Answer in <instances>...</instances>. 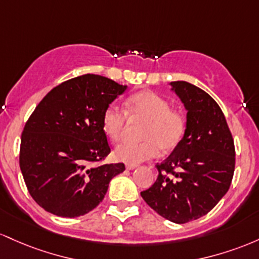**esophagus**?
Here are the masks:
<instances>
[{"mask_svg": "<svg viewBox=\"0 0 259 259\" xmlns=\"http://www.w3.org/2000/svg\"><path fill=\"white\" fill-rule=\"evenodd\" d=\"M136 167H137V165H133V164H127L126 165L127 170H135Z\"/></svg>", "mask_w": 259, "mask_h": 259, "instance_id": "34e87169", "label": "esophagus"}]
</instances>
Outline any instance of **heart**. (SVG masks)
I'll list each match as a JSON object with an SVG mask.
<instances>
[{
    "label": "heart",
    "mask_w": 259,
    "mask_h": 259,
    "mask_svg": "<svg viewBox=\"0 0 259 259\" xmlns=\"http://www.w3.org/2000/svg\"><path fill=\"white\" fill-rule=\"evenodd\" d=\"M127 116L133 121H143L141 143L123 141L114 148L116 160L127 164L154 158L159 150L168 153L181 143L186 132V118L181 112L171 110L170 103L153 92L132 95L126 103V111L109 105L103 114V130L109 138L118 139L123 133Z\"/></svg>",
    "instance_id": "heart-1"
}]
</instances>
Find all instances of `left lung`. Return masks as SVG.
I'll list each match as a JSON object with an SVG mask.
<instances>
[{
  "label": "left lung",
  "mask_w": 259,
  "mask_h": 259,
  "mask_svg": "<svg viewBox=\"0 0 259 259\" xmlns=\"http://www.w3.org/2000/svg\"><path fill=\"white\" fill-rule=\"evenodd\" d=\"M186 111V132L172 153L156 164L158 179L141 192L159 215L176 224L199 219L225 196L235 170V147L222 109L193 84L171 82Z\"/></svg>",
  "instance_id": "left-lung-1"
}]
</instances>
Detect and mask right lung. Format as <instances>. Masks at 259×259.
Masks as SVG:
<instances>
[{
  "label": "right lung",
  "instance_id": "right-lung-1",
  "mask_svg": "<svg viewBox=\"0 0 259 259\" xmlns=\"http://www.w3.org/2000/svg\"><path fill=\"white\" fill-rule=\"evenodd\" d=\"M127 85L84 74L55 87L35 107L20 141L19 166L40 207L57 217L77 218L104 199L124 165L95 166L110 153L103 114Z\"/></svg>",
  "mask_w": 259,
  "mask_h": 259
}]
</instances>
